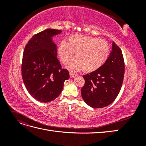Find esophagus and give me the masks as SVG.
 Listing matches in <instances>:
<instances>
[{
  "mask_svg": "<svg viewBox=\"0 0 146 146\" xmlns=\"http://www.w3.org/2000/svg\"><path fill=\"white\" fill-rule=\"evenodd\" d=\"M69 75H70V78H74V77L77 76V74H74L73 72H69Z\"/></svg>",
  "mask_w": 146,
  "mask_h": 146,
  "instance_id": "1",
  "label": "esophagus"
}]
</instances>
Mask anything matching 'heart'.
<instances>
[{
    "label": "heart",
    "instance_id": "b5f03b06",
    "mask_svg": "<svg viewBox=\"0 0 146 146\" xmlns=\"http://www.w3.org/2000/svg\"><path fill=\"white\" fill-rule=\"evenodd\" d=\"M76 53V59L70 61L66 68L71 71L84 70L92 72L100 68L110 54L108 43L98 38L72 35L67 42L62 41L58 48L61 62L67 63Z\"/></svg>",
    "mask_w": 146,
    "mask_h": 146
}]
</instances>
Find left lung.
Returning a JSON list of instances; mask_svg holds the SVG:
<instances>
[{
    "mask_svg": "<svg viewBox=\"0 0 146 146\" xmlns=\"http://www.w3.org/2000/svg\"><path fill=\"white\" fill-rule=\"evenodd\" d=\"M124 71L122 51L113 42L112 51L102 66L83 76L85 83L81 94L85 102L94 108H104L111 104L120 92Z\"/></svg>",
    "mask_w": 146,
    "mask_h": 146,
    "instance_id": "8db88e82",
    "label": "left lung"
}]
</instances>
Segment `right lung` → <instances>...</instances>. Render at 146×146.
<instances>
[{"mask_svg":"<svg viewBox=\"0 0 146 146\" xmlns=\"http://www.w3.org/2000/svg\"><path fill=\"white\" fill-rule=\"evenodd\" d=\"M61 30L48 29L35 35L26 45L22 63V77L26 89L34 99L49 102L58 98L64 82L69 78L57 58L52 37Z\"/></svg>","mask_w":146,"mask_h":146,"instance_id":"right-lung-1","label":"right lung"}]
</instances>
